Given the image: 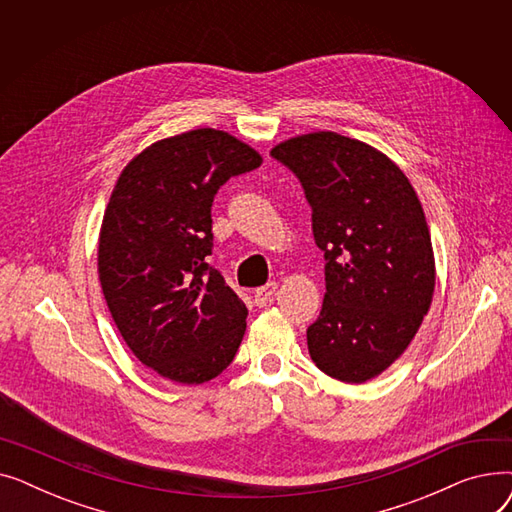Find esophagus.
Returning <instances> with one entry per match:
<instances>
[{"instance_id":"34e87169","label":"esophagus","mask_w":512,"mask_h":512,"mask_svg":"<svg viewBox=\"0 0 512 512\" xmlns=\"http://www.w3.org/2000/svg\"><path fill=\"white\" fill-rule=\"evenodd\" d=\"M276 288H278L276 282H267L265 286H259V288L255 290V305H257V307H265L267 303H270L272 297H274Z\"/></svg>"}]
</instances>
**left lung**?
Listing matches in <instances>:
<instances>
[{
	"mask_svg": "<svg viewBox=\"0 0 512 512\" xmlns=\"http://www.w3.org/2000/svg\"><path fill=\"white\" fill-rule=\"evenodd\" d=\"M299 178L326 297L307 328L313 363L346 384L388 369L432 305L436 263L423 207L384 153L336 132H311L272 149Z\"/></svg>",
	"mask_w": 512,
	"mask_h": 512,
	"instance_id": "1",
	"label": "left lung"
}]
</instances>
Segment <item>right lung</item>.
I'll list each match as a JSON object with an SVG mask.
<instances>
[{"label": "right lung", "mask_w": 512, "mask_h": 512, "mask_svg": "<svg viewBox=\"0 0 512 512\" xmlns=\"http://www.w3.org/2000/svg\"><path fill=\"white\" fill-rule=\"evenodd\" d=\"M261 155L232 134L197 128L157 141L122 170L99 234V280L116 326L143 365L203 384L234 359L247 307L207 263L211 205Z\"/></svg>", "instance_id": "1"}]
</instances>
